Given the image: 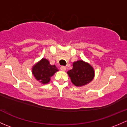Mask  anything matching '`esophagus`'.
Wrapping results in <instances>:
<instances>
[{"mask_svg": "<svg viewBox=\"0 0 127 127\" xmlns=\"http://www.w3.org/2000/svg\"><path fill=\"white\" fill-rule=\"evenodd\" d=\"M60 69H61L62 71H65L66 69V67H65V66H61V67H60Z\"/></svg>", "mask_w": 127, "mask_h": 127, "instance_id": "34e87169", "label": "esophagus"}]
</instances>
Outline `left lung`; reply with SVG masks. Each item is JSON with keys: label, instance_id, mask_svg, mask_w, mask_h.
I'll use <instances>...</instances> for the list:
<instances>
[{"label": "left lung", "instance_id": "left-lung-1", "mask_svg": "<svg viewBox=\"0 0 127 127\" xmlns=\"http://www.w3.org/2000/svg\"><path fill=\"white\" fill-rule=\"evenodd\" d=\"M72 83L75 86L87 85L93 79L95 71L93 67L88 63L79 60L73 63V67L67 72Z\"/></svg>", "mask_w": 127, "mask_h": 127}]
</instances>
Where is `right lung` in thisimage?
<instances>
[{"instance_id":"right-lung-1","label":"right lung","mask_w":127,"mask_h":127,"mask_svg":"<svg viewBox=\"0 0 127 127\" xmlns=\"http://www.w3.org/2000/svg\"><path fill=\"white\" fill-rule=\"evenodd\" d=\"M58 71L55 65H51L48 60L45 58H42L32 68V73L34 77L43 84H48L50 81L51 77Z\"/></svg>"}]
</instances>
